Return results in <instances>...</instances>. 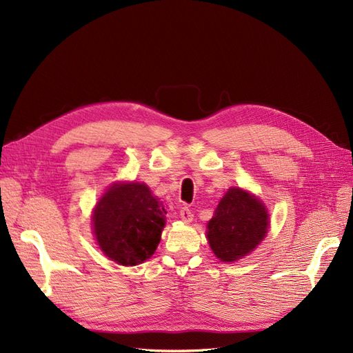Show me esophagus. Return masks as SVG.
<instances>
[{"instance_id":"obj_1","label":"esophagus","mask_w":353,"mask_h":353,"mask_svg":"<svg viewBox=\"0 0 353 353\" xmlns=\"http://www.w3.org/2000/svg\"><path fill=\"white\" fill-rule=\"evenodd\" d=\"M179 216L185 222H191L193 221V212H191L188 208H183L179 210Z\"/></svg>"}]
</instances>
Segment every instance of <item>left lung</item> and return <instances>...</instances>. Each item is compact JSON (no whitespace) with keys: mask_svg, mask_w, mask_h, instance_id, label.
<instances>
[{"mask_svg":"<svg viewBox=\"0 0 353 353\" xmlns=\"http://www.w3.org/2000/svg\"><path fill=\"white\" fill-rule=\"evenodd\" d=\"M268 230V212L241 188H230L208 223L209 244L223 262L237 261L250 253Z\"/></svg>","mask_w":353,"mask_h":353,"instance_id":"1","label":"left lung"}]
</instances>
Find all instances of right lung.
Masks as SVG:
<instances>
[{
	"instance_id": "obj_1",
	"label": "right lung",
	"mask_w": 353,
	"mask_h": 353,
	"mask_svg": "<svg viewBox=\"0 0 353 353\" xmlns=\"http://www.w3.org/2000/svg\"><path fill=\"white\" fill-rule=\"evenodd\" d=\"M166 210L145 184H121L108 190L94 210V232L100 249L121 265H138L154 253Z\"/></svg>"
}]
</instances>
